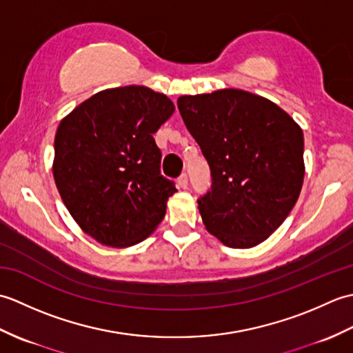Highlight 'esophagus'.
I'll return each instance as SVG.
<instances>
[{
	"label": "esophagus",
	"instance_id": "1",
	"mask_svg": "<svg viewBox=\"0 0 353 353\" xmlns=\"http://www.w3.org/2000/svg\"><path fill=\"white\" fill-rule=\"evenodd\" d=\"M177 185H179V188H182V190L188 188V176L182 174L181 177H179V179H177Z\"/></svg>",
	"mask_w": 353,
	"mask_h": 353
}]
</instances>
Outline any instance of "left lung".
Returning <instances> with one entry per match:
<instances>
[{"instance_id":"8db88e82","label":"left lung","mask_w":353,"mask_h":353,"mask_svg":"<svg viewBox=\"0 0 353 353\" xmlns=\"http://www.w3.org/2000/svg\"><path fill=\"white\" fill-rule=\"evenodd\" d=\"M177 106L211 168L212 188L199 200L206 230L232 249L265 241L301 196V125L276 103L243 89L182 95Z\"/></svg>"}]
</instances>
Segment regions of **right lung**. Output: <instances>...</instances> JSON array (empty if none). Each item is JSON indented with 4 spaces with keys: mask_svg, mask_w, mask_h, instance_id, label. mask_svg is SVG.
Wrapping results in <instances>:
<instances>
[{
    "mask_svg": "<svg viewBox=\"0 0 353 353\" xmlns=\"http://www.w3.org/2000/svg\"><path fill=\"white\" fill-rule=\"evenodd\" d=\"M174 112L147 86L104 89L57 127L52 176L80 229L109 247H130L153 234L177 190L161 176L153 133Z\"/></svg>",
    "mask_w": 353,
    "mask_h": 353,
    "instance_id": "add662e5",
    "label": "right lung"
}]
</instances>
